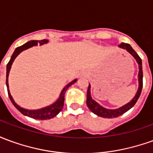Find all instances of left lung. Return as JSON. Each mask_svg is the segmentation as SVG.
Instances as JSON below:
<instances>
[{
    "mask_svg": "<svg viewBox=\"0 0 153 153\" xmlns=\"http://www.w3.org/2000/svg\"><path fill=\"white\" fill-rule=\"evenodd\" d=\"M119 47L122 48V49H125L128 52L131 54L132 56H134L136 61L138 62V69H139V71H138V88L137 93L135 94L134 97L133 99L128 102L127 104H125L121 107H120L118 109H106V108H104L103 106H100L98 103L95 102L94 100L91 97V93H90V88H91V85H88V92H87V106L89 108V110L93 112L94 114H96L98 116H101V117H103V118H115V117H118L120 115H123L124 113H125L126 111H128V110L131 109L133 106H134L135 103L137 102L138 97L140 96L142 92V88H143V67H142V60L141 58L139 57L138 54L136 53L133 48L131 47V46L128 43H124L122 42L121 44L119 45Z\"/></svg>",
    "mask_w": 153,
    "mask_h": 153,
    "instance_id": "8db88e82",
    "label": "left lung"
}]
</instances>
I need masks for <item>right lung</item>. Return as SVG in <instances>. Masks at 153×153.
<instances>
[{
  "label": "right lung",
  "instance_id": "right-lung-1",
  "mask_svg": "<svg viewBox=\"0 0 153 153\" xmlns=\"http://www.w3.org/2000/svg\"><path fill=\"white\" fill-rule=\"evenodd\" d=\"M48 42V40L47 39H43V40L38 41V40H33L29 41L28 42H26L25 44H24L23 46H20V47H17L16 49L14 51V53L11 56V58L10 60L7 64V66H6V86H7V91H8V95L11 101V102L13 103V105L15 106V108L19 111L20 112L23 114V115H26V116H28L30 118L35 119V120H49V119H51L55 117L56 115H58L59 113L61 111V110L63 108L64 106V102H65V93L66 92V90L69 88V87L71 86L72 84L75 83L77 81V79L73 80L72 82H70V83H68L66 86L65 87L63 88V90L61 91L60 93V95L59 97V98L57 100L56 102L53 104H51V106H47V107H44V108H42V109L39 110H27L25 109V108H22L20 106H19L18 104H16L13 97H12L11 94L10 93V89H9V83H8V76L9 73H10V68H11V65L15 59L17 57L19 54L22 52L23 51L26 50L28 48H30V47H33V46H37L38 44L40 45H43L45 43H47Z\"/></svg>",
  "mask_w": 153,
  "mask_h": 153
}]
</instances>
